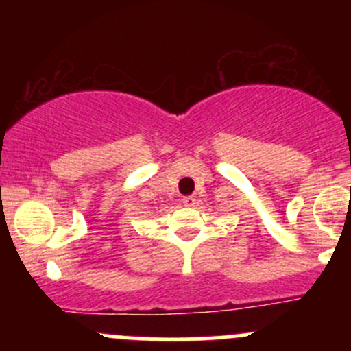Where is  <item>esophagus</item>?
<instances>
[{
  "label": "esophagus",
  "mask_w": 351,
  "mask_h": 351,
  "mask_svg": "<svg viewBox=\"0 0 351 351\" xmlns=\"http://www.w3.org/2000/svg\"><path fill=\"white\" fill-rule=\"evenodd\" d=\"M183 204H184V206H188V208H195V204H196V196H184V198H183Z\"/></svg>",
  "instance_id": "34e87169"
}]
</instances>
